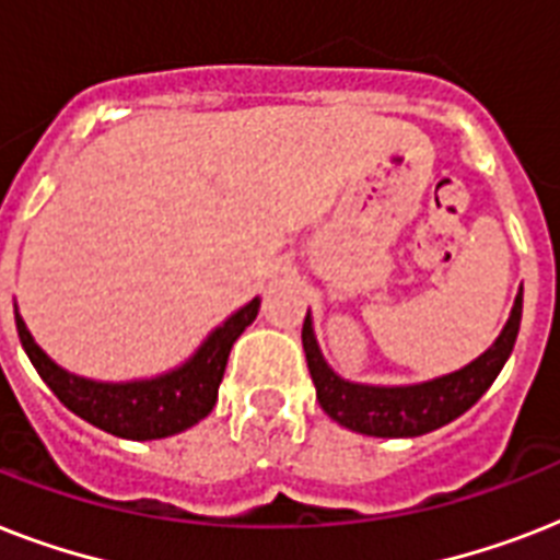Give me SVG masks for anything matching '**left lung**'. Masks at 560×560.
Masks as SVG:
<instances>
[{"mask_svg": "<svg viewBox=\"0 0 560 560\" xmlns=\"http://www.w3.org/2000/svg\"><path fill=\"white\" fill-rule=\"evenodd\" d=\"M521 314L523 290L514 299L512 316L503 334L482 358L459 372L418 383V386H363V383L342 381L323 360V351L316 346L314 328H311V316H305L302 346H305L307 369L314 377L316 400L337 424L349 427L354 433L377 435V439H412V435L430 433L435 427H444L462 412H468L486 395L512 354L517 331H521Z\"/></svg>", "mask_w": 560, "mask_h": 560, "instance_id": "1", "label": "left lung"}]
</instances>
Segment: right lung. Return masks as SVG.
<instances>
[{
    "label": "right lung",
    "instance_id": "right-lung-1",
    "mask_svg": "<svg viewBox=\"0 0 560 560\" xmlns=\"http://www.w3.org/2000/svg\"><path fill=\"white\" fill-rule=\"evenodd\" d=\"M261 299H253L226 323L209 334L197 354L188 363L168 374H160L153 381L133 383H98L69 374L46 358V351L31 340L28 328L16 314V334L28 360L46 386L57 395V400L74 416L90 421L104 433L118 439H165V435L183 433L200 418H206L218 400V386L226 372L232 342L244 334V328L258 316Z\"/></svg>",
    "mask_w": 560,
    "mask_h": 560
}]
</instances>
